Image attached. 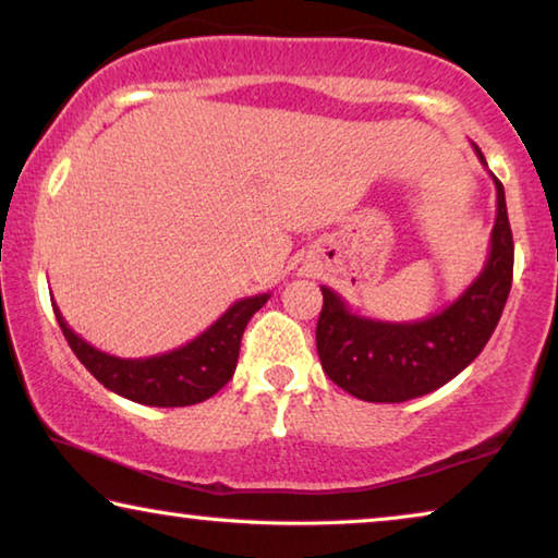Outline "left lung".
Instances as JSON below:
<instances>
[{
  "instance_id": "left-lung-1",
  "label": "left lung",
  "mask_w": 558,
  "mask_h": 558,
  "mask_svg": "<svg viewBox=\"0 0 558 558\" xmlns=\"http://www.w3.org/2000/svg\"><path fill=\"white\" fill-rule=\"evenodd\" d=\"M483 167V153L472 145ZM497 189V216L480 276L440 313L415 323H384L356 315L335 290L323 286L317 354L339 389L372 403H401L440 389L483 352L502 317L512 288L514 243L505 186Z\"/></svg>"
}]
</instances>
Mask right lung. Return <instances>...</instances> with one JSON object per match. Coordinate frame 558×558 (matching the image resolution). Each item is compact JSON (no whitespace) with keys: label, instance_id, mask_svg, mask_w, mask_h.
I'll return each mask as SVG.
<instances>
[{"label":"right lung","instance_id":"right-lung-1","mask_svg":"<svg viewBox=\"0 0 558 558\" xmlns=\"http://www.w3.org/2000/svg\"><path fill=\"white\" fill-rule=\"evenodd\" d=\"M268 298L270 292H263V295L233 302L209 329H204L192 342L147 359H120L100 352L65 325L56 302L53 313L73 354L106 389L135 403L174 409V405H192L211 399L216 391H221L231 381L235 362H239L243 329L248 319L266 305Z\"/></svg>","mask_w":558,"mask_h":558}]
</instances>
